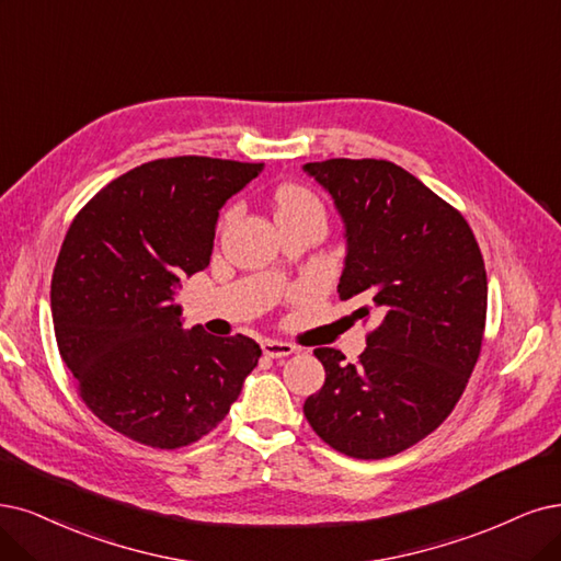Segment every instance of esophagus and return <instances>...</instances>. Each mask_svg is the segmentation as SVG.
<instances>
[{"instance_id":"1","label":"esophagus","mask_w":561,"mask_h":561,"mask_svg":"<svg viewBox=\"0 0 561 561\" xmlns=\"http://www.w3.org/2000/svg\"><path fill=\"white\" fill-rule=\"evenodd\" d=\"M263 354L267 358H286L296 354V346L288 344V342H277V340H265L263 342Z\"/></svg>"}]
</instances>
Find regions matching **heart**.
<instances>
[{"mask_svg":"<svg viewBox=\"0 0 561 561\" xmlns=\"http://www.w3.org/2000/svg\"><path fill=\"white\" fill-rule=\"evenodd\" d=\"M296 215H323V207L319 198L298 184H286L275 194V217H296ZM231 217L228 213L224 219Z\"/></svg>","mask_w":561,"mask_h":561,"instance_id":"obj_1","label":"heart"}]
</instances>
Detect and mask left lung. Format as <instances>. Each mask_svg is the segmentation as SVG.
I'll return each mask as SVG.
<instances>
[{"label": "left lung", "instance_id": "8db88e82", "mask_svg": "<svg viewBox=\"0 0 561 561\" xmlns=\"http://www.w3.org/2000/svg\"><path fill=\"white\" fill-rule=\"evenodd\" d=\"M333 196L346 228L340 300L356 319L377 314L358 363L314 348L325 383L305 419L335 450L381 460L437 430L481 356L488 275L467 219L398 163H305Z\"/></svg>", "mask_w": 561, "mask_h": 561}]
</instances>
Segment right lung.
<instances>
[{
  "label": "right lung",
  "mask_w": 561,
  "mask_h": 561,
  "mask_svg": "<svg viewBox=\"0 0 561 561\" xmlns=\"http://www.w3.org/2000/svg\"><path fill=\"white\" fill-rule=\"evenodd\" d=\"M263 163L157 159L119 175L71 221L50 284L59 356L99 421L173 450L217 427L261 346L182 330L180 277L207 267L221 205Z\"/></svg>",
  "instance_id": "right-lung-1"
}]
</instances>
